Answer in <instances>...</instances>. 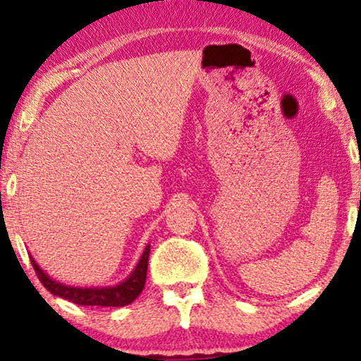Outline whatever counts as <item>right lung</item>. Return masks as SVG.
<instances>
[{"label":"right lung","instance_id":"1","mask_svg":"<svg viewBox=\"0 0 361 361\" xmlns=\"http://www.w3.org/2000/svg\"><path fill=\"white\" fill-rule=\"evenodd\" d=\"M149 248L147 245L145 251H142L140 261L131 271L125 281L118 283L115 286H105V288H75V286H67L59 281L52 279L46 271L39 268L36 259L31 258L32 268L36 271L39 281H41L44 288L49 293L57 295V298L67 299L73 304L78 305H100V307H121V305H128L135 300L137 295L141 294L142 288L146 283V273H147V259H149Z\"/></svg>","mask_w":361,"mask_h":361}]
</instances>
